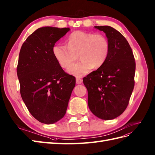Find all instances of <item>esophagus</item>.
I'll use <instances>...</instances> for the list:
<instances>
[{"instance_id":"esophagus-1","label":"esophagus","mask_w":155,"mask_h":155,"mask_svg":"<svg viewBox=\"0 0 155 155\" xmlns=\"http://www.w3.org/2000/svg\"><path fill=\"white\" fill-rule=\"evenodd\" d=\"M82 81H83V80H81V79H80V78H76V84H81V83H82Z\"/></svg>"}]
</instances>
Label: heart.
I'll return each instance as SVG.
<instances>
[{
  "mask_svg": "<svg viewBox=\"0 0 155 155\" xmlns=\"http://www.w3.org/2000/svg\"><path fill=\"white\" fill-rule=\"evenodd\" d=\"M66 45L56 44L52 51L56 62L67 69L76 60L81 62L71 66L68 72L76 77L88 74L92 68L98 69L106 62L110 52V43L102 34L75 31L68 37Z\"/></svg>",
  "mask_w": 155,
  "mask_h": 155,
  "instance_id": "obj_1",
  "label": "heart"
}]
</instances>
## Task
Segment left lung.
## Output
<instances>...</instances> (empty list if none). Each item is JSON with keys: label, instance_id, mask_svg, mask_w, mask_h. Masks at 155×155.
<instances>
[{"label": "left lung", "instance_id": "8db88e82", "mask_svg": "<svg viewBox=\"0 0 155 155\" xmlns=\"http://www.w3.org/2000/svg\"><path fill=\"white\" fill-rule=\"evenodd\" d=\"M106 34L110 52L104 64L83 79L88 106L98 118L114 119L127 108L134 87L135 62L127 41L110 26H95Z\"/></svg>", "mask_w": 155, "mask_h": 155}]
</instances>
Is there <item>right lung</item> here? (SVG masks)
<instances>
[{
  "instance_id": "add662e5",
  "label": "right lung",
  "mask_w": 155,
  "mask_h": 155,
  "mask_svg": "<svg viewBox=\"0 0 155 155\" xmlns=\"http://www.w3.org/2000/svg\"><path fill=\"white\" fill-rule=\"evenodd\" d=\"M69 28L43 27L31 34L19 54L17 75L20 94L31 114L39 122L54 124L64 116L75 78L56 62L52 49Z\"/></svg>"
}]
</instances>
